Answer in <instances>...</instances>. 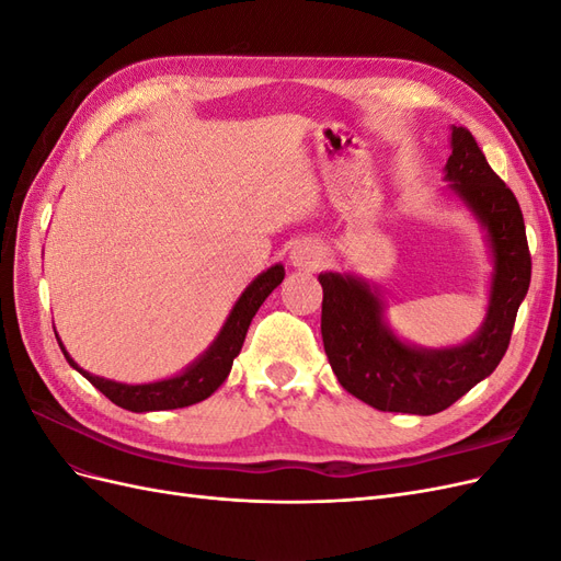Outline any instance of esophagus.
<instances>
[{"label":"esophagus","mask_w":561,"mask_h":561,"mask_svg":"<svg viewBox=\"0 0 561 561\" xmlns=\"http://www.w3.org/2000/svg\"><path fill=\"white\" fill-rule=\"evenodd\" d=\"M290 260L297 268H316L322 262V250L313 243H299L290 252Z\"/></svg>","instance_id":"obj_1"}]
</instances>
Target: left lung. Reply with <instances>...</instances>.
Listing matches in <instances>:
<instances>
[{"instance_id":"obj_1","label":"left lung","mask_w":561,"mask_h":561,"mask_svg":"<svg viewBox=\"0 0 561 561\" xmlns=\"http://www.w3.org/2000/svg\"><path fill=\"white\" fill-rule=\"evenodd\" d=\"M445 171L451 190L484 225L496 266L486 320L470 342L443 351L407 346L383 325V307L367 283L339 274L318 276L320 332L332 371L351 396L381 412L437 414L489 377L511 344L517 309L531 283L519 203L463 126L451 130Z\"/></svg>"}]
</instances>
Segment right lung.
<instances>
[{
    "instance_id": "right-lung-1",
    "label": "right lung",
    "mask_w": 561,
    "mask_h": 561,
    "mask_svg": "<svg viewBox=\"0 0 561 561\" xmlns=\"http://www.w3.org/2000/svg\"><path fill=\"white\" fill-rule=\"evenodd\" d=\"M285 278V268L280 264L271 266L264 271L262 276L254 278L248 290L236 301L233 311L229 313L222 332L215 339V344L203 353V358L196 360L190 369L182 371L180 377L163 379L157 383H140V386H128V383H116L103 377H93L89 371L77 367V363L67 355L62 342V355L67 358L79 375L87 377L100 393L110 398L114 404L124 407L128 412H159V410H178V407H190L201 400L210 398L215 390L225 383L229 377L233 358L241 353V346L245 342V332L250 328V320L257 313V309L264 304V299L276 290V287ZM58 339V334H56Z\"/></svg>"
}]
</instances>
